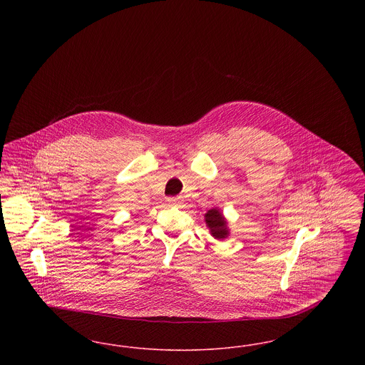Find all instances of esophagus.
<instances>
[{
  "label": "esophagus",
  "mask_w": 365,
  "mask_h": 365,
  "mask_svg": "<svg viewBox=\"0 0 365 365\" xmlns=\"http://www.w3.org/2000/svg\"><path fill=\"white\" fill-rule=\"evenodd\" d=\"M168 204L174 205V207H179L183 204V198L182 197H174V198H168Z\"/></svg>",
  "instance_id": "obj_1"
}]
</instances>
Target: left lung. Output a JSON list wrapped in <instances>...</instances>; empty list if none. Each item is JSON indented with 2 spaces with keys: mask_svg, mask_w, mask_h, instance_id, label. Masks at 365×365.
Wrapping results in <instances>:
<instances>
[{
  "mask_svg": "<svg viewBox=\"0 0 365 365\" xmlns=\"http://www.w3.org/2000/svg\"><path fill=\"white\" fill-rule=\"evenodd\" d=\"M204 217H205V223L208 227L209 232L215 240L223 241V240L228 238L230 228H228L227 219L220 209H209Z\"/></svg>",
  "mask_w": 365,
  "mask_h": 365,
  "instance_id": "left-lung-1",
  "label": "left lung"
}]
</instances>
